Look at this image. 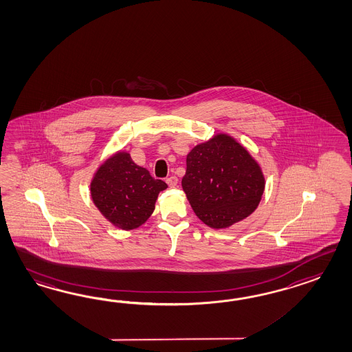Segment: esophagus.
<instances>
[{"label":"esophagus","mask_w":352,"mask_h":352,"mask_svg":"<svg viewBox=\"0 0 352 352\" xmlns=\"http://www.w3.org/2000/svg\"><path fill=\"white\" fill-rule=\"evenodd\" d=\"M177 177L176 176H170L168 179H166V182H167V185L170 186V188H175L176 185H177Z\"/></svg>","instance_id":"obj_1"}]
</instances>
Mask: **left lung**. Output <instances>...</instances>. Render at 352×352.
<instances>
[{
    "instance_id": "1",
    "label": "left lung",
    "mask_w": 352,
    "mask_h": 352,
    "mask_svg": "<svg viewBox=\"0 0 352 352\" xmlns=\"http://www.w3.org/2000/svg\"><path fill=\"white\" fill-rule=\"evenodd\" d=\"M181 185L199 219L221 229L254 212L265 177L242 144L228 134H217L190 151Z\"/></svg>"
}]
</instances>
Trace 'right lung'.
<instances>
[{
	"instance_id": "obj_1",
	"label": "right lung",
	"mask_w": 352,
	"mask_h": 352,
	"mask_svg": "<svg viewBox=\"0 0 352 352\" xmlns=\"http://www.w3.org/2000/svg\"><path fill=\"white\" fill-rule=\"evenodd\" d=\"M164 188V181L153 179L122 151L98 167L90 185L94 204L113 226L124 230L138 228L147 221Z\"/></svg>"
}]
</instances>
